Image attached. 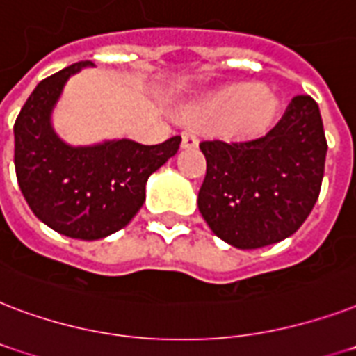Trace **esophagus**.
<instances>
[{
    "mask_svg": "<svg viewBox=\"0 0 356 356\" xmlns=\"http://www.w3.org/2000/svg\"><path fill=\"white\" fill-rule=\"evenodd\" d=\"M198 147L197 135L191 134V131H184L181 134V148H195Z\"/></svg>",
    "mask_w": 356,
    "mask_h": 356,
    "instance_id": "34e87169",
    "label": "esophagus"
}]
</instances>
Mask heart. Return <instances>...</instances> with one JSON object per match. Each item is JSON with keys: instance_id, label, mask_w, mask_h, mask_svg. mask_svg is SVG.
<instances>
[{"instance_id": "b5f03b06", "label": "heart", "mask_w": 356, "mask_h": 356, "mask_svg": "<svg viewBox=\"0 0 356 356\" xmlns=\"http://www.w3.org/2000/svg\"><path fill=\"white\" fill-rule=\"evenodd\" d=\"M277 109V98L258 85H230L189 107L187 117L197 122H221L222 131L249 135L261 129Z\"/></svg>"}]
</instances>
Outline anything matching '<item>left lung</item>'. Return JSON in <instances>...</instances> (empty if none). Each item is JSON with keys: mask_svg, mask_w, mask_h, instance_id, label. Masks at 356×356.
<instances>
[{"mask_svg": "<svg viewBox=\"0 0 356 356\" xmlns=\"http://www.w3.org/2000/svg\"><path fill=\"white\" fill-rule=\"evenodd\" d=\"M206 178L198 209L217 238L260 249L290 238L319 197L327 156L318 104L296 96L269 131L245 140H202Z\"/></svg>", "mask_w": 356, "mask_h": 356, "instance_id": "obj_1", "label": "left lung"}]
</instances>
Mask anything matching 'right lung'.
Returning a JSON list of instances; mask_svg holds the SVG:
<instances>
[{"label": "right lung", "mask_w": 356, "mask_h": 356, "mask_svg": "<svg viewBox=\"0 0 356 356\" xmlns=\"http://www.w3.org/2000/svg\"><path fill=\"white\" fill-rule=\"evenodd\" d=\"M95 66L81 60L42 79L15 122V167L22 195L51 230L95 241L128 225L145 202L152 172L172 158L181 137L161 145L113 139L74 147L57 135L51 115L74 74Z\"/></svg>", "instance_id": "right-lung-1"}]
</instances>
